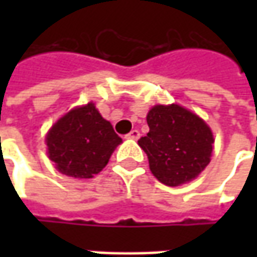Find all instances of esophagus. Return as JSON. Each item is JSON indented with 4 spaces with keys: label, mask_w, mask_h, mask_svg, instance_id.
<instances>
[{
    "label": "esophagus",
    "mask_w": 257,
    "mask_h": 257,
    "mask_svg": "<svg viewBox=\"0 0 257 257\" xmlns=\"http://www.w3.org/2000/svg\"><path fill=\"white\" fill-rule=\"evenodd\" d=\"M140 137V132L139 130H132L130 133L125 136V139H132V140H137Z\"/></svg>",
    "instance_id": "esophagus-1"
}]
</instances>
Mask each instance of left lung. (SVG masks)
<instances>
[{
    "label": "left lung",
    "instance_id": "1",
    "mask_svg": "<svg viewBox=\"0 0 257 257\" xmlns=\"http://www.w3.org/2000/svg\"><path fill=\"white\" fill-rule=\"evenodd\" d=\"M149 133L139 140L154 177L166 186L192 182L210 163L213 133L197 114L179 104L154 105Z\"/></svg>",
    "mask_w": 257,
    "mask_h": 257
}]
</instances>
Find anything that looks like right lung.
<instances>
[{
    "instance_id": "add662e5",
    "label": "right lung",
    "mask_w": 257,
    "mask_h": 257,
    "mask_svg": "<svg viewBox=\"0 0 257 257\" xmlns=\"http://www.w3.org/2000/svg\"><path fill=\"white\" fill-rule=\"evenodd\" d=\"M47 153L55 169L75 179H91L108 163L121 139L94 103L73 108L50 128Z\"/></svg>"
}]
</instances>
